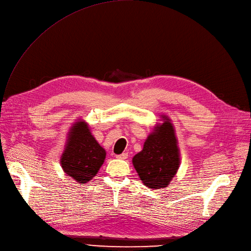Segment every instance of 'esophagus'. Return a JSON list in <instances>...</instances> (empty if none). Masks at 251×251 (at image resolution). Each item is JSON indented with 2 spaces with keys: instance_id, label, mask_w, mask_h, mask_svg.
<instances>
[{
  "instance_id": "1",
  "label": "esophagus",
  "mask_w": 251,
  "mask_h": 251,
  "mask_svg": "<svg viewBox=\"0 0 251 251\" xmlns=\"http://www.w3.org/2000/svg\"><path fill=\"white\" fill-rule=\"evenodd\" d=\"M116 157L119 158V159H126V158L128 157V153H127V152H123V153H121V154L116 155Z\"/></svg>"
}]
</instances>
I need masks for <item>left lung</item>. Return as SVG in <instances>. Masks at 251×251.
I'll return each mask as SVG.
<instances>
[{
	"mask_svg": "<svg viewBox=\"0 0 251 251\" xmlns=\"http://www.w3.org/2000/svg\"><path fill=\"white\" fill-rule=\"evenodd\" d=\"M155 127L144 142L142 151L133 157V165L144 185L150 189L168 187L179 166V153L171 120Z\"/></svg>",
	"mask_w": 251,
	"mask_h": 251,
	"instance_id": "1",
	"label": "left lung"
}]
</instances>
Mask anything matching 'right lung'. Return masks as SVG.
Returning <instances> with one entry per match:
<instances>
[{
  "label": "right lung",
  "mask_w": 251,
  "mask_h": 251,
  "mask_svg": "<svg viewBox=\"0 0 251 251\" xmlns=\"http://www.w3.org/2000/svg\"><path fill=\"white\" fill-rule=\"evenodd\" d=\"M106 157L105 149L92 135L85 122L77 121L61 155L64 173L80 183L90 181L99 172Z\"/></svg>",
  "instance_id": "add662e5"
}]
</instances>
